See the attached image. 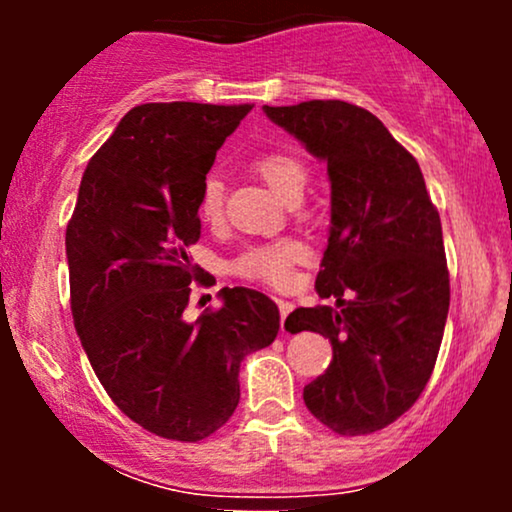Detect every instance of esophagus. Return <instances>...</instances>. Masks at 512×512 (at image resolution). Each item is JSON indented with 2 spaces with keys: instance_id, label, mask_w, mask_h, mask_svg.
Here are the masks:
<instances>
[{
  "instance_id": "esophagus-1",
  "label": "esophagus",
  "mask_w": 512,
  "mask_h": 512,
  "mask_svg": "<svg viewBox=\"0 0 512 512\" xmlns=\"http://www.w3.org/2000/svg\"><path fill=\"white\" fill-rule=\"evenodd\" d=\"M276 305H279V313H281V332H286L284 330V320H286V315H289L293 310V303L284 301V298H276Z\"/></svg>"
}]
</instances>
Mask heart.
<instances>
[{"mask_svg": "<svg viewBox=\"0 0 512 512\" xmlns=\"http://www.w3.org/2000/svg\"><path fill=\"white\" fill-rule=\"evenodd\" d=\"M257 175L281 199H291L303 195V187L308 182V168L298 156L289 151H267L252 161ZM223 209V182L219 175H207L199 187L197 216L202 221L214 223L221 219ZM305 257V250L296 240H276V243L250 245L233 260V272L243 279L262 281L269 286H286L293 279V267Z\"/></svg>", "mask_w": 512, "mask_h": 512, "instance_id": "obj_1", "label": "heart"}]
</instances>
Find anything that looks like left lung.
Returning <instances> with one entry per match:
<instances>
[{
	"label": "left lung",
	"instance_id": "left-lung-1",
	"mask_svg": "<svg viewBox=\"0 0 512 512\" xmlns=\"http://www.w3.org/2000/svg\"><path fill=\"white\" fill-rule=\"evenodd\" d=\"M264 113L327 163L332 221L315 289L337 308H298L289 332H320L332 363L303 387L305 407L339 436L390 426L436 366L450 308L438 209L416 158L368 110L308 101Z\"/></svg>",
	"mask_w": 512,
	"mask_h": 512
}]
</instances>
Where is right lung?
I'll use <instances>...</instances> for the list:
<instances>
[{"label":"right lung","instance_id":"obj_1","mask_svg":"<svg viewBox=\"0 0 512 512\" xmlns=\"http://www.w3.org/2000/svg\"><path fill=\"white\" fill-rule=\"evenodd\" d=\"M252 105L144 103L81 178L67 226L74 327L122 414L149 433L197 443L233 416L240 363L279 332L260 291L221 289L223 305L185 320L199 267V187Z\"/></svg>","mask_w":512,"mask_h":512}]
</instances>
